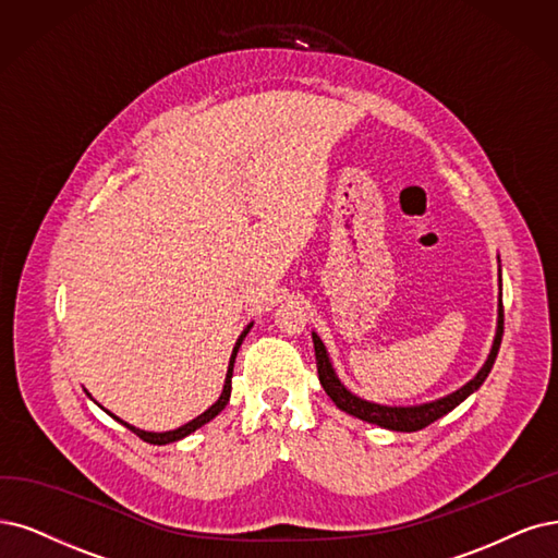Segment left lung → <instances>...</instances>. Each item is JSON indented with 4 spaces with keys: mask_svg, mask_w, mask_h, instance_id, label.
<instances>
[{
    "mask_svg": "<svg viewBox=\"0 0 558 558\" xmlns=\"http://www.w3.org/2000/svg\"><path fill=\"white\" fill-rule=\"evenodd\" d=\"M501 338H504V303L499 301L497 338H494L489 359L485 361V365L481 367V373L476 377H473L469 384H464L460 390H456V393H450V396H446L437 402H427V404H421V407H384V404L367 402V400L356 398L354 393H349V390L340 384V379L333 373L331 361H328V354L324 349V342L319 340V336L313 333L317 375H319V381L326 390V396L336 402V407L347 411V414H352V416H356L361 421H367V423L388 427V429H398V432H416V429L427 427L429 423H435L437 418L446 416L448 411L456 409L460 402H464L473 393V390H478L481 384L487 379L494 361H497Z\"/></svg>",
    "mask_w": 558,
    "mask_h": 558,
    "instance_id": "1",
    "label": "left lung"
}]
</instances>
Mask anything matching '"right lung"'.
<instances>
[{
	"instance_id": "obj_1",
	"label": "right lung",
	"mask_w": 558,
	"mask_h": 558,
	"mask_svg": "<svg viewBox=\"0 0 558 558\" xmlns=\"http://www.w3.org/2000/svg\"><path fill=\"white\" fill-rule=\"evenodd\" d=\"M247 331H251V326H247L245 331L239 336V340H236V347H234L232 359H230V367H227V377H225V386H222V393H220L218 402H216V404H211L209 409H206L204 414H199V416H197V418H193L191 423H185V425H181L179 429H172V432H144V429H137V427H133V425H129V423H123V421H119V418H117V421L126 425L131 432H135V435H137L142 441L156 444V446L170 444V441H179V439H183V437H189L191 432H195V429H197V427H202L204 423L214 421V418L220 414V411L225 409V404L230 402V393H232V373H234V359H236V352H239V347H241L243 338L247 336Z\"/></svg>"
}]
</instances>
